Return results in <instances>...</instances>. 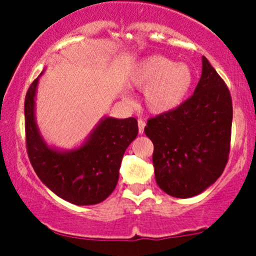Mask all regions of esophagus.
<instances>
[{
    "mask_svg": "<svg viewBox=\"0 0 256 256\" xmlns=\"http://www.w3.org/2000/svg\"><path fill=\"white\" fill-rule=\"evenodd\" d=\"M138 132L144 134V126H146V122H144V120H142V118H138Z\"/></svg>",
    "mask_w": 256,
    "mask_h": 256,
    "instance_id": "34e87169",
    "label": "esophagus"
}]
</instances>
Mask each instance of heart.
Segmentation results:
<instances>
[{
	"label": "heart",
	"instance_id": "obj_1",
	"mask_svg": "<svg viewBox=\"0 0 256 256\" xmlns=\"http://www.w3.org/2000/svg\"><path fill=\"white\" fill-rule=\"evenodd\" d=\"M193 82V73L186 63H174L162 56L142 59L130 76V85L144 90V104L150 112L164 114L183 102Z\"/></svg>",
	"mask_w": 256,
	"mask_h": 256
}]
</instances>
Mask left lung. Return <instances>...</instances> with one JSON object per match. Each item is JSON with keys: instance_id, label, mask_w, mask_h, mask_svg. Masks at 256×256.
<instances>
[{"instance_id": "obj_1", "label": "left lung", "mask_w": 256, "mask_h": 256, "mask_svg": "<svg viewBox=\"0 0 256 256\" xmlns=\"http://www.w3.org/2000/svg\"><path fill=\"white\" fill-rule=\"evenodd\" d=\"M194 92L172 112L147 121L158 187L176 198L197 196L223 174L230 150L229 89L206 56Z\"/></svg>"}]
</instances>
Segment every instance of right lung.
Returning a JSON list of instances; mask_svg holds the SVG:
<instances>
[{"instance_id": "add662e5", "label": "right lung", "mask_w": 256, "mask_h": 256, "mask_svg": "<svg viewBox=\"0 0 256 256\" xmlns=\"http://www.w3.org/2000/svg\"><path fill=\"white\" fill-rule=\"evenodd\" d=\"M37 85L38 78L30 84L24 100L26 144L33 170L52 192L66 202L76 206L102 202L118 184L121 160L138 136V120L104 118L82 146L59 151L48 146L38 130Z\"/></svg>"}]
</instances>
